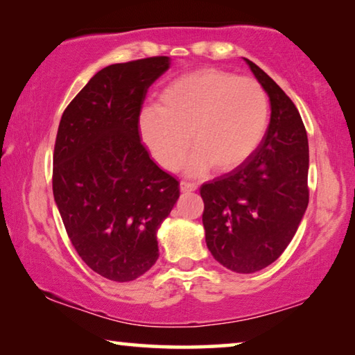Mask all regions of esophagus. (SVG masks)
<instances>
[{
	"label": "esophagus",
	"mask_w": 355,
	"mask_h": 355,
	"mask_svg": "<svg viewBox=\"0 0 355 355\" xmlns=\"http://www.w3.org/2000/svg\"><path fill=\"white\" fill-rule=\"evenodd\" d=\"M180 189H182L183 192H191V191H196L197 189V184L196 183H191V182H186V180H183V182H180Z\"/></svg>",
	"instance_id": "1"
}]
</instances>
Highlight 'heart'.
<instances>
[{
	"label": "heart",
	"mask_w": 355,
	"mask_h": 355,
	"mask_svg": "<svg viewBox=\"0 0 355 355\" xmlns=\"http://www.w3.org/2000/svg\"><path fill=\"white\" fill-rule=\"evenodd\" d=\"M268 116V97L255 80L202 69L167 84L158 107L142 112L141 135L166 169L182 161L191 136L197 152L188 171L200 173L213 166L225 172L243 164L260 146Z\"/></svg>",
	"instance_id": "b5f03b06"
}]
</instances>
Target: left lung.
Returning a JSON list of instances; mask_svg holds the SVG:
<instances>
[{"mask_svg": "<svg viewBox=\"0 0 355 355\" xmlns=\"http://www.w3.org/2000/svg\"><path fill=\"white\" fill-rule=\"evenodd\" d=\"M245 62L269 97V127L243 164L200 188L208 249L239 274L277 260L309 205V139L300 114L271 76Z\"/></svg>", "mask_w": 355, "mask_h": 355, "instance_id": "left-lung-1", "label": "left lung"}]
</instances>
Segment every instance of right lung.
<instances>
[{
  "mask_svg": "<svg viewBox=\"0 0 355 355\" xmlns=\"http://www.w3.org/2000/svg\"><path fill=\"white\" fill-rule=\"evenodd\" d=\"M169 65L167 56L107 65L59 122L55 202L81 260L114 282L135 280L156 263V232L180 197L177 178L156 166L139 137L148 87Z\"/></svg>",
  "mask_w": 355,
  "mask_h": 355,
  "instance_id": "obj_1",
  "label": "right lung"
}]
</instances>
